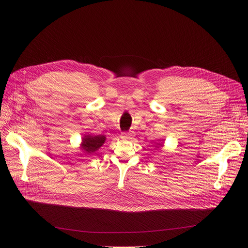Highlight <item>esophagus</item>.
<instances>
[{
  "label": "esophagus",
  "mask_w": 248,
  "mask_h": 248,
  "mask_svg": "<svg viewBox=\"0 0 248 248\" xmlns=\"http://www.w3.org/2000/svg\"><path fill=\"white\" fill-rule=\"evenodd\" d=\"M133 136L134 134L132 132H124L122 134V138L124 140H131L133 139Z\"/></svg>",
  "instance_id": "34e87169"
}]
</instances>
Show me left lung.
Here are the masks:
<instances>
[{"label": "left lung", "instance_id": "1", "mask_svg": "<svg viewBox=\"0 0 248 248\" xmlns=\"http://www.w3.org/2000/svg\"><path fill=\"white\" fill-rule=\"evenodd\" d=\"M157 145H158V146H155V147H156V148H159V147H160V146H162L161 144H157Z\"/></svg>", "mask_w": 248, "mask_h": 248}]
</instances>
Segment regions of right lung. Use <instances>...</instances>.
<instances>
[{"instance_id":"1","label":"right lung","mask_w":248,"mask_h":248,"mask_svg":"<svg viewBox=\"0 0 248 248\" xmlns=\"http://www.w3.org/2000/svg\"><path fill=\"white\" fill-rule=\"evenodd\" d=\"M105 142V136L98 135V136H86L82 138L81 149L85 150L87 153H92L97 151L101 146Z\"/></svg>"}]
</instances>
